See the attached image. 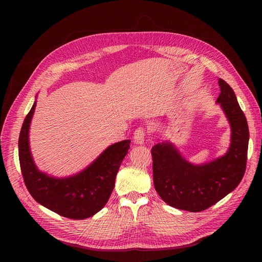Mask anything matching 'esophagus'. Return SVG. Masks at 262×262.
<instances>
[{
  "label": "esophagus",
  "mask_w": 262,
  "mask_h": 262,
  "mask_svg": "<svg viewBox=\"0 0 262 262\" xmlns=\"http://www.w3.org/2000/svg\"><path fill=\"white\" fill-rule=\"evenodd\" d=\"M144 129L142 127L137 128L134 133V142L136 144H143L144 142Z\"/></svg>",
  "instance_id": "obj_1"
}]
</instances>
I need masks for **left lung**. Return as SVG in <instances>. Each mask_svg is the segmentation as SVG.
I'll list each match as a JSON object with an SVG mask.
<instances>
[{
	"mask_svg": "<svg viewBox=\"0 0 262 262\" xmlns=\"http://www.w3.org/2000/svg\"><path fill=\"white\" fill-rule=\"evenodd\" d=\"M216 103L230 125L227 152L209 162H189L174 143L163 141L152 147L153 180L159 196L174 208L199 212L225 198L242 181L249 147V125L227 82L219 78Z\"/></svg>",
	"mask_w": 262,
	"mask_h": 262,
	"instance_id": "left-lung-1",
	"label": "left lung"
}]
</instances>
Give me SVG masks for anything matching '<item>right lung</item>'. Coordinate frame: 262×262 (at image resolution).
<instances>
[{
  "label": "right lung",
  "instance_id": "add662e5",
  "mask_svg": "<svg viewBox=\"0 0 262 262\" xmlns=\"http://www.w3.org/2000/svg\"><path fill=\"white\" fill-rule=\"evenodd\" d=\"M35 108L36 101L24 119L19 136V160L27 190L37 203L64 217L84 220L94 215L112 194L130 140L109 145L87 168L72 176H51L36 167L31 153L30 127Z\"/></svg>",
  "mask_w": 262,
  "mask_h": 262
}]
</instances>
